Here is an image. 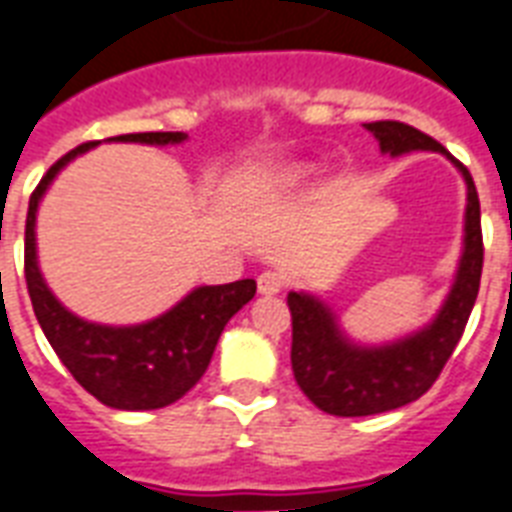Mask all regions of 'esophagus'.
Returning <instances> with one entry per match:
<instances>
[{
	"instance_id": "esophagus-1",
	"label": "esophagus",
	"mask_w": 512,
	"mask_h": 512,
	"mask_svg": "<svg viewBox=\"0 0 512 512\" xmlns=\"http://www.w3.org/2000/svg\"><path fill=\"white\" fill-rule=\"evenodd\" d=\"M287 287V276L282 271H263L257 276V290L263 292V295H276V292H282Z\"/></svg>"
}]
</instances>
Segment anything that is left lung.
<instances>
[{"instance_id":"8db88e82","label":"left lung","mask_w":512,"mask_h":512,"mask_svg":"<svg viewBox=\"0 0 512 512\" xmlns=\"http://www.w3.org/2000/svg\"><path fill=\"white\" fill-rule=\"evenodd\" d=\"M365 128L389 155L413 150L446 152V147L432 136L397 120H376L365 123ZM454 163L467 182L464 252L451 295L432 325L403 341L365 349L343 338L330 308L319 300L303 292L287 295L292 314V373L303 395L319 411L333 416H373L403 408L419 400L438 381L440 370L454 354L478 298L483 271L481 201L467 166Z\"/></svg>"}]
</instances>
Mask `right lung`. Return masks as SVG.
I'll list each match as a JSON object with an SVG mask.
<instances>
[{
  "mask_svg": "<svg viewBox=\"0 0 512 512\" xmlns=\"http://www.w3.org/2000/svg\"><path fill=\"white\" fill-rule=\"evenodd\" d=\"M182 139H187L182 131H147L112 136L109 142L177 144ZM93 144L96 142H85L58 158L31 193L23 241L26 287L42 333L85 392L117 411H155L177 403L201 381L228 319L255 298L257 284L255 279H241L220 287H198L163 317L134 327L93 325L69 314L42 282L34 220L39 198L53 177L74 155L91 150Z\"/></svg>",
  "mask_w": 512,
  "mask_h": 512,
  "instance_id": "1",
  "label": "right lung"
}]
</instances>
